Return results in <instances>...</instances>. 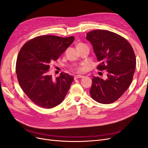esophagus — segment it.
Returning <instances> with one entry per match:
<instances>
[{"label": "esophagus", "instance_id": "esophagus-1", "mask_svg": "<svg viewBox=\"0 0 148 148\" xmlns=\"http://www.w3.org/2000/svg\"><path fill=\"white\" fill-rule=\"evenodd\" d=\"M84 77V76L83 75H76L75 77V79H78V78H82Z\"/></svg>", "mask_w": 148, "mask_h": 148}]
</instances>
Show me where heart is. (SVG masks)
<instances>
[{
	"label": "heart",
	"instance_id": "heart-1",
	"mask_svg": "<svg viewBox=\"0 0 148 148\" xmlns=\"http://www.w3.org/2000/svg\"><path fill=\"white\" fill-rule=\"evenodd\" d=\"M81 45H83V44H81V43L78 44L77 46H81ZM86 64H81L75 67V70L76 71H77V72L82 73V72H83V71L86 70Z\"/></svg>",
	"mask_w": 148,
	"mask_h": 148
}]
</instances>
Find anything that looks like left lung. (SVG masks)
Here are the masks:
<instances>
[{
  "label": "left lung",
  "instance_id": "8db88e82",
  "mask_svg": "<svg viewBox=\"0 0 148 148\" xmlns=\"http://www.w3.org/2000/svg\"><path fill=\"white\" fill-rule=\"evenodd\" d=\"M100 62L97 69L107 71V78L94 77L89 90L92 99L101 104L117 101L130 85L136 68V57L127 40L109 31L96 29L86 34Z\"/></svg>",
  "mask_w": 148,
  "mask_h": 148
}]
</instances>
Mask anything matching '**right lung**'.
<instances>
[{
    "mask_svg": "<svg viewBox=\"0 0 148 148\" xmlns=\"http://www.w3.org/2000/svg\"><path fill=\"white\" fill-rule=\"evenodd\" d=\"M74 39L73 36H39L21 48L16 63L17 79L35 104L51 109L64 100L74 78L62 72L60 77L53 79L49 69L51 62L59 59Z\"/></svg>",
    "mask_w": 148,
    "mask_h": 148,
    "instance_id": "right-lung-1",
    "label": "right lung"
}]
</instances>
